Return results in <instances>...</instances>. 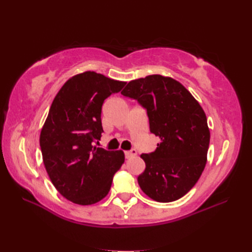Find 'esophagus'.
Masks as SVG:
<instances>
[{"instance_id": "34e87169", "label": "esophagus", "mask_w": 252, "mask_h": 252, "mask_svg": "<svg viewBox=\"0 0 252 252\" xmlns=\"http://www.w3.org/2000/svg\"><path fill=\"white\" fill-rule=\"evenodd\" d=\"M136 151L135 149H132V151H129V152H126V159H130V158H132V157H134V156H136Z\"/></svg>"}]
</instances>
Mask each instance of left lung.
<instances>
[{
    "mask_svg": "<svg viewBox=\"0 0 252 252\" xmlns=\"http://www.w3.org/2000/svg\"><path fill=\"white\" fill-rule=\"evenodd\" d=\"M147 110L149 129L160 138L156 151L142 154L146 168L137 182L158 202L187 194L207 163L210 142L207 117L183 84L161 74L132 80L121 92Z\"/></svg>",
    "mask_w": 252,
    "mask_h": 252,
    "instance_id": "1",
    "label": "left lung"
}]
</instances>
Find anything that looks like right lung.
I'll list each match as a JSON object with an SVG mask.
<instances>
[{
	"instance_id": "add662e5",
	"label": "right lung",
	"mask_w": 252,
	"mask_h": 252,
	"mask_svg": "<svg viewBox=\"0 0 252 252\" xmlns=\"http://www.w3.org/2000/svg\"><path fill=\"white\" fill-rule=\"evenodd\" d=\"M126 82L94 71L76 74L58 91L41 130L43 163L53 185L66 199L89 206L108 194L125 162L122 151L93 145L101 136V106Z\"/></svg>"
}]
</instances>
